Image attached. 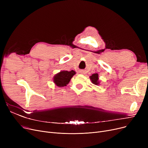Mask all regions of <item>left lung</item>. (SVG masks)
Returning <instances> with one entry per match:
<instances>
[{"mask_svg": "<svg viewBox=\"0 0 148 148\" xmlns=\"http://www.w3.org/2000/svg\"><path fill=\"white\" fill-rule=\"evenodd\" d=\"M90 79L91 82H92L93 84H94L95 85H98L99 84V82L98 80L99 77H98V74L97 73L93 74L92 75H90Z\"/></svg>", "mask_w": 148, "mask_h": 148, "instance_id": "left-lung-1", "label": "left lung"}]
</instances>
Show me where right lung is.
Instances as JSON below:
<instances>
[{"mask_svg":"<svg viewBox=\"0 0 148 148\" xmlns=\"http://www.w3.org/2000/svg\"><path fill=\"white\" fill-rule=\"evenodd\" d=\"M74 74H75V72L73 70L70 71H61L54 76L53 82L58 87L65 86Z\"/></svg>","mask_w":148,"mask_h":148,"instance_id":"1","label":"right lung"}]
</instances>
